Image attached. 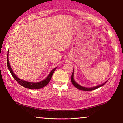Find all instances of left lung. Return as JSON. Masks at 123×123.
I'll return each mask as SVG.
<instances>
[{
    "instance_id": "1",
    "label": "left lung",
    "mask_w": 123,
    "mask_h": 123,
    "mask_svg": "<svg viewBox=\"0 0 123 123\" xmlns=\"http://www.w3.org/2000/svg\"><path fill=\"white\" fill-rule=\"evenodd\" d=\"M74 69H73L72 75H71V83H72V84L74 85V86L76 87V88H77L78 89H79V90H83V91L93 90H95V89H96L97 88H99V87H100V86H103V85L105 84L107 82H108V81H106V82H105V83H104L103 84L98 85V86H94V87H92V88H86V87H83V86H80V85H79V84H77L76 82L75 81L74 79Z\"/></svg>"
}]
</instances>
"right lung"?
I'll list each match as a JSON object with an SVG mask.
<instances>
[{
  "mask_svg": "<svg viewBox=\"0 0 123 123\" xmlns=\"http://www.w3.org/2000/svg\"><path fill=\"white\" fill-rule=\"evenodd\" d=\"M8 52L9 50H8V53H7V67L8 68V70H10L11 75H12V76L14 77V79L16 80V81L20 85H21V86H23L25 88H28V89H41L43 88L45 86L47 85L49 82H50L51 78L52 77V75L54 73V71L55 69H56L57 67L53 69V70L50 71L49 74L47 77L43 81H40L39 82H36V83H34V82H27L25 81H24L23 80H21L16 75H15V74L13 72L12 70V68L11 67V66L9 63V60H8Z\"/></svg>",
  "mask_w": 123,
  "mask_h": 123,
  "instance_id": "add662e5",
  "label": "right lung"
}]
</instances>
